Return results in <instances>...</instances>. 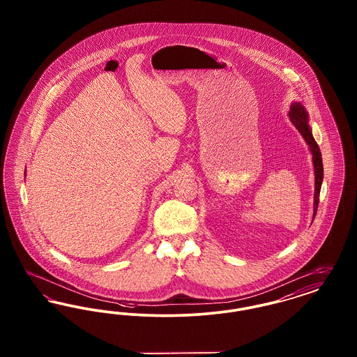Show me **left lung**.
<instances>
[{
	"label": "left lung",
	"instance_id": "8db88e82",
	"mask_svg": "<svg viewBox=\"0 0 357 357\" xmlns=\"http://www.w3.org/2000/svg\"><path fill=\"white\" fill-rule=\"evenodd\" d=\"M289 118H290V121L293 123V126L298 130V132L305 139V142L309 146V150L312 153V160H313V167H314V204H313V220H314L316 213H317V207H319V202H320V190H321V185H323L324 167L321 153H320L319 144L316 143L314 137L312 135V130L307 124L309 116H307V112H306L304 105L300 104V102H293L290 105Z\"/></svg>",
	"mask_w": 357,
	"mask_h": 357
}]
</instances>
